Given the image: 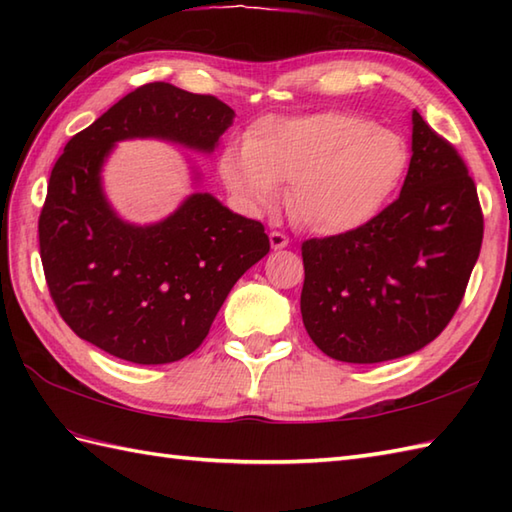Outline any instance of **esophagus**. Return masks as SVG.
I'll use <instances>...</instances> for the list:
<instances>
[{
    "instance_id": "34e87169",
    "label": "esophagus",
    "mask_w": 512,
    "mask_h": 512,
    "mask_svg": "<svg viewBox=\"0 0 512 512\" xmlns=\"http://www.w3.org/2000/svg\"><path fill=\"white\" fill-rule=\"evenodd\" d=\"M268 237H270V246H273V250H281V248H286L290 244V239L279 231H273Z\"/></svg>"
}]
</instances>
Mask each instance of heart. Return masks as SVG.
Listing matches in <instances>:
<instances>
[{
  "mask_svg": "<svg viewBox=\"0 0 512 512\" xmlns=\"http://www.w3.org/2000/svg\"><path fill=\"white\" fill-rule=\"evenodd\" d=\"M409 165L402 136L363 116L321 112L270 116L220 154V176L244 209L275 206L292 184L290 209L319 235H343L372 222Z\"/></svg>",
  "mask_w": 512,
  "mask_h": 512,
  "instance_id": "1",
  "label": "heart"
}]
</instances>
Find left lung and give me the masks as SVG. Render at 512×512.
I'll use <instances>...</instances> for the list:
<instances>
[{"label": "left lung", "instance_id": "left-lung-1", "mask_svg": "<svg viewBox=\"0 0 512 512\" xmlns=\"http://www.w3.org/2000/svg\"><path fill=\"white\" fill-rule=\"evenodd\" d=\"M484 217L458 151L413 110L396 202L356 231L301 246V317L334 361L383 363L447 328L480 257Z\"/></svg>", "mask_w": 512, "mask_h": 512}]
</instances>
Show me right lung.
<instances>
[{
    "label": "right lung",
    "instance_id": "right-lung-1",
    "mask_svg": "<svg viewBox=\"0 0 512 512\" xmlns=\"http://www.w3.org/2000/svg\"><path fill=\"white\" fill-rule=\"evenodd\" d=\"M235 112L169 83L129 92L70 138L39 215L41 264L54 306L76 336L138 365L180 361L211 330L235 281L268 255L262 222L193 191L160 222L123 220L103 167L123 140L154 138L213 154ZM191 184L200 173L191 165Z\"/></svg>",
    "mask_w": 512,
    "mask_h": 512
}]
</instances>
